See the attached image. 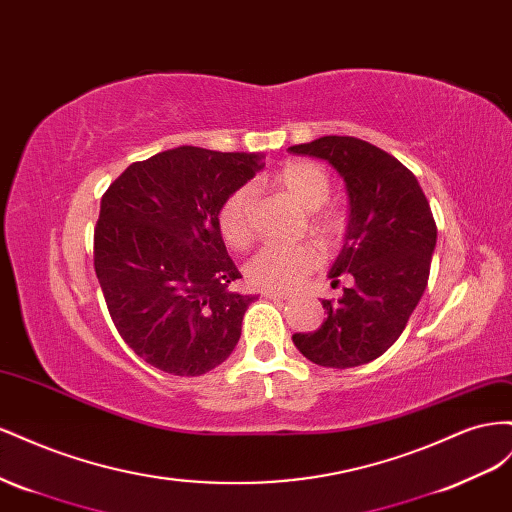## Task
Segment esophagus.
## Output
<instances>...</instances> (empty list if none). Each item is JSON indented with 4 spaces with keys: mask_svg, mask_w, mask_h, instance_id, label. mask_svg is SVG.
<instances>
[{
    "mask_svg": "<svg viewBox=\"0 0 512 512\" xmlns=\"http://www.w3.org/2000/svg\"><path fill=\"white\" fill-rule=\"evenodd\" d=\"M266 298H272V300H289L291 294H287V291H279V289H264L261 291Z\"/></svg>",
    "mask_w": 512,
    "mask_h": 512,
    "instance_id": "obj_1",
    "label": "esophagus"
}]
</instances>
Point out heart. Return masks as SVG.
I'll use <instances>...</instances> for the list:
<instances>
[{
  "mask_svg": "<svg viewBox=\"0 0 512 512\" xmlns=\"http://www.w3.org/2000/svg\"><path fill=\"white\" fill-rule=\"evenodd\" d=\"M272 188L287 195L309 214V227L324 242H337L345 236L347 218L334 208H324L330 197L332 182L324 167L309 160H289L274 173ZM218 231L233 248H246L253 242V191L248 186L233 191L216 214ZM321 261L317 244L304 242L298 246L268 244L248 261L246 274L251 283L266 289H294L311 274Z\"/></svg>",
  "mask_w": 512,
  "mask_h": 512,
  "instance_id": "heart-1",
  "label": "heart"
}]
</instances>
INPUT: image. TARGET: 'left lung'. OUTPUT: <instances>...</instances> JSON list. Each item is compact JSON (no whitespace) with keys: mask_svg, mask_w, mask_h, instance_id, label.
<instances>
[{"mask_svg":"<svg viewBox=\"0 0 512 512\" xmlns=\"http://www.w3.org/2000/svg\"><path fill=\"white\" fill-rule=\"evenodd\" d=\"M289 152L328 160L343 178L349 218L328 276H352L337 302L321 300L324 324L291 339L319 367H360L401 337L425 294L437 240L429 201L416 175L369 141L328 135Z\"/></svg>","mask_w":512,"mask_h":512,"instance_id":"8db88e82","label":"left lung"}]
</instances>
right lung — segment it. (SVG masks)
<instances>
[{"mask_svg": "<svg viewBox=\"0 0 512 512\" xmlns=\"http://www.w3.org/2000/svg\"><path fill=\"white\" fill-rule=\"evenodd\" d=\"M264 167L261 154L180 145L126 167L100 201L94 268L120 337L152 367L195 377L225 362L255 296L216 214Z\"/></svg>", "mask_w": 512, "mask_h": 512, "instance_id": "right-lung-1", "label": "right lung"}]
</instances>
